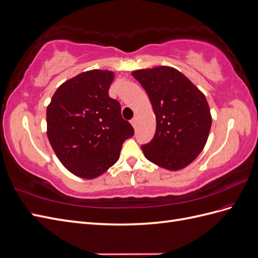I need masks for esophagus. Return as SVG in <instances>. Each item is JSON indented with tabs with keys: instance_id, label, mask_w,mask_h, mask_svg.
I'll return each mask as SVG.
<instances>
[{
	"instance_id": "34e87169",
	"label": "esophagus",
	"mask_w": 258,
	"mask_h": 258,
	"mask_svg": "<svg viewBox=\"0 0 258 258\" xmlns=\"http://www.w3.org/2000/svg\"><path fill=\"white\" fill-rule=\"evenodd\" d=\"M137 122H138V117L135 116L134 118L131 119V124H132V126H134V127H136V126H137Z\"/></svg>"
}]
</instances>
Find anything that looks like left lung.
Instances as JSON below:
<instances>
[{"instance_id": "obj_1", "label": "left lung", "mask_w": 258, "mask_h": 258, "mask_svg": "<svg viewBox=\"0 0 258 258\" xmlns=\"http://www.w3.org/2000/svg\"><path fill=\"white\" fill-rule=\"evenodd\" d=\"M147 92L156 116L152 141L142 145L146 159L175 171L188 166L204 150L212 117L204 93L174 68L132 72Z\"/></svg>"}]
</instances>
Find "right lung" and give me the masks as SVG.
<instances>
[{
	"label": "right lung",
	"mask_w": 258,
	"mask_h": 258,
	"mask_svg": "<svg viewBox=\"0 0 258 258\" xmlns=\"http://www.w3.org/2000/svg\"><path fill=\"white\" fill-rule=\"evenodd\" d=\"M111 71L91 70L62 84L46 111L47 137L70 172L95 178L118 160L122 143L135 134L121 117L120 104L108 97Z\"/></svg>",
	"instance_id": "obj_1"
}]
</instances>
